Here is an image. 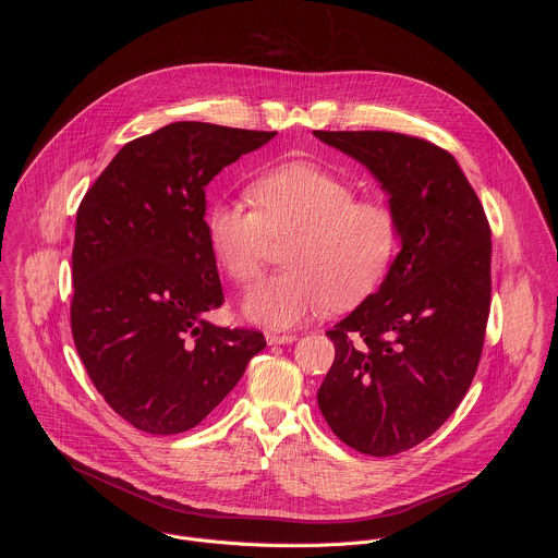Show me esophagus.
<instances>
[{
  "label": "esophagus",
  "instance_id": "obj_1",
  "mask_svg": "<svg viewBox=\"0 0 558 558\" xmlns=\"http://www.w3.org/2000/svg\"><path fill=\"white\" fill-rule=\"evenodd\" d=\"M265 338L269 344H291L298 340L295 333H278V331H267Z\"/></svg>",
  "mask_w": 558,
  "mask_h": 558
}]
</instances>
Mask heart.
I'll use <instances>...</instances> for the list:
<instances>
[{"label":"heart","instance_id":"1","mask_svg":"<svg viewBox=\"0 0 558 558\" xmlns=\"http://www.w3.org/2000/svg\"><path fill=\"white\" fill-rule=\"evenodd\" d=\"M250 198L216 201L205 214L207 245L222 271L252 287L265 269L269 235L291 233L289 269L265 280L245 300V313L269 327H293L331 304L353 306L386 276L400 220L390 205L355 198V187L308 161H289L260 172Z\"/></svg>","mask_w":558,"mask_h":558}]
</instances>
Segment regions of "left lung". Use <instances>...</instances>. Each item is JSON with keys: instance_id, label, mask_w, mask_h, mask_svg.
<instances>
[{"instance_id": "left-lung-1", "label": "left lung", "mask_w": 558, "mask_h": 558, "mask_svg": "<svg viewBox=\"0 0 558 558\" xmlns=\"http://www.w3.org/2000/svg\"><path fill=\"white\" fill-rule=\"evenodd\" d=\"M381 183L402 252L384 282L327 336L320 390L331 430L371 457L428 439L459 407L490 313V225L454 156L397 132H313Z\"/></svg>"}]
</instances>
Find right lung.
Segmentation results:
<instances>
[{
	"mask_svg": "<svg viewBox=\"0 0 558 558\" xmlns=\"http://www.w3.org/2000/svg\"><path fill=\"white\" fill-rule=\"evenodd\" d=\"M276 132L170 123L125 143L76 211L70 327L110 409L149 435L201 424L267 342L205 320L225 300L205 187Z\"/></svg>",
	"mask_w": 558,
	"mask_h": 558,
	"instance_id": "1",
	"label": "right lung"
}]
</instances>
